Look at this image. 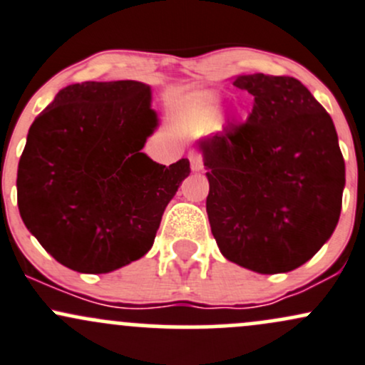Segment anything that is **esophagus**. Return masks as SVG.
<instances>
[{
    "instance_id": "obj_1",
    "label": "esophagus",
    "mask_w": 365,
    "mask_h": 365,
    "mask_svg": "<svg viewBox=\"0 0 365 365\" xmlns=\"http://www.w3.org/2000/svg\"><path fill=\"white\" fill-rule=\"evenodd\" d=\"M189 161L192 171H201L202 170V158L197 154V152H190Z\"/></svg>"
}]
</instances>
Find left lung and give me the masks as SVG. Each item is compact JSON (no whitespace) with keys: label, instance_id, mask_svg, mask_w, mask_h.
<instances>
[{"label":"left lung","instance_id":"8db88e82","mask_svg":"<svg viewBox=\"0 0 365 365\" xmlns=\"http://www.w3.org/2000/svg\"><path fill=\"white\" fill-rule=\"evenodd\" d=\"M255 97L242 124L199 140L206 211L228 262L258 274L307 263L338 225L345 161L334 123L298 79L246 74Z\"/></svg>","mask_w":365,"mask_h":365}]
</instances>
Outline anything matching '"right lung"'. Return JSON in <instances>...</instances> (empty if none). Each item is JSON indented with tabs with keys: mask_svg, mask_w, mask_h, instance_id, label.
<instances>
[{
	"mask_svg": "<svg viewBox=\"0 0 365 365\" xmlns=\"http://www.w3.org/2000/svg\"><path fill=\"white\" fill-rule=\"evenodd\" d=\"M150 86L85 81L55 95L19 161L22 222L63 267L107 274L149 253L168 202L190 175L142 152L158 130Z\"/></svg>",
	"mask_w": 365,
	"mask_h": 365,
	"instance_id": "obj_1",
	"label": "right lung"
}]
</instances>
